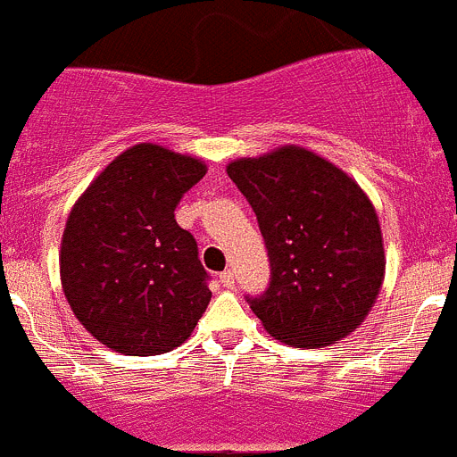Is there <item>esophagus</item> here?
I'll return each instance as SVG.
<instances>
[{
    "label": "esophagus",
    "mask_w": 457,
    "mask_h": 457,
    "mask_svg": "<svg viewBox=\"0 0 457 457\" xmlns=\"http://www.w3.org/2000/svg\"><path fill=\"white\" fill-rule=\"evenodd\" d=\"M220 285H223L225 289H234V270H223V273H220Z\"/></svg>",
    "instance_id": "34e87169"
}]
</instances>
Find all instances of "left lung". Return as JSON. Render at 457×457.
Listing matches in <instances>:
<instances>
[{
    "instance_id": "left-lung-1",
    "label": "left lung",
    "mask_w": 457,
    "mask_h": 457,
    "mask_svg": "<svg viewBox=\"0 0 457 457\" xmlns=\"http://www.w3.org/2000/svg\"><path fill=\"white\" fill-rule=\"evenodd\" d=\"M228 175L253 207L269 250V289L245 295L269 335L298 348L351 335L385 275L371 200L346 172L295 145L232 162Z\"/></svg>"
}]
</instances>
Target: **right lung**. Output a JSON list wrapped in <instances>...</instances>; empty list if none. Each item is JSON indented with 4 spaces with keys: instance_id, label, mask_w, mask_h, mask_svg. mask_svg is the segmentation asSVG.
I'll list each match as a JSON object with an SVG mask.
<instances>
[{
    "instance_id": "add662e5",
    "label": "right lung",
    "mask_w": 457,
    "mask_h": 457,
    "mask_svg": "<svg viewBox=\"0 0 457 457\" xmlns=\"http://www.w3.org/2000/svg\"><path fill=\"white\" fill-rule=\"evenodd\" d=\"M200 159L141 143L77 200L61 244V282L81 326L111 351L162 355L207 310L209 273L175 209L204 178Z\"/></svg>"
}]
</instances>
